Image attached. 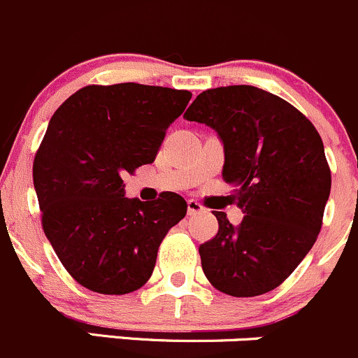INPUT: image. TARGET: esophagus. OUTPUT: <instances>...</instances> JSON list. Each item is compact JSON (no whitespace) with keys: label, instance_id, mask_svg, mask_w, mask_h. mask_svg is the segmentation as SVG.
I'll use <instances>...</instances> for the list:
<instances>
[{"label":"esophagus","instance_id":"1","mask_svg":"<svg viewBox=\"0 0 358 358\" xmlns=\"http://www.w3.org/2000/svg\"><path fill=\"white\" fill-rule=\"evenodd\" d=\"M201 211H203V206H201V204L197 203V201H194V199L187 201V213H189V215H197V213H201Z\"/></svg>","mask_w":358,"mask_h":358}]
</instances>
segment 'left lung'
Masks as SVG:
<instances>
[{
  "label": "left lung",
  "instance_id": "1",
  "mask_svg": "<svg viewBox=\"0 0 358 358\" xmlns=\"http://www.w3.org/2000/svg\"><path fill=\"white\" fill-rule=\"evenodd\" d=\"M187 120L206 124L224 145L222 178L245 213L199 246L211 285L253 297L285 282L317 241L331 194V169L313 124L290 103L253 85L201 92Z\"/></svg>",
  "mask_w": 358,
  "mask_h": 358
}]
</instances>
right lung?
Listing matches in <instances>:
<instances>
[{"instance_id":"obj_1","label":"right lung","mask_w":358,"mask_h":358,"mask_svg":"<svg viewBox=\"0 0 358 358\" xmlns=\"http://www.w3.org/2000/svg\"><path fill=\"white\" fill-rule=\"evenodd\" d=\"M189 91L87 85L50 119L33 164L41 224L66 271L98 294L122 296L152 276L161 241L187 213L175 192L126 197L122 176L154 162Z\"/></svg>"}]
</instances>
